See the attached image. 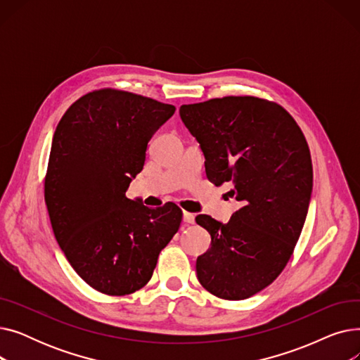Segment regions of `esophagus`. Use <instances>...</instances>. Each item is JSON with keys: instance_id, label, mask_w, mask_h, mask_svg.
Listing matches in <instances>:
<instances>
[{"instance_id": "1", "label": "esophagus", "mask_w": 360, "mask_h": 360, "mask_svg": "<svg viewBox=\"0 0 360 360\" xmlns=\"http://www.w3.org/2000/svg\"><path fill=\"white\" fill-rule=\"evenodd\" d=\"M184 221L193 224L195 221V214H193L190 212H184Z\"/></svg>"}]
</instances>
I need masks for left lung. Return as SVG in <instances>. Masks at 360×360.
<instances>
[{
	"instance_id": "1",
	"label": "left lung",
	"mask_w": 360,
	"mask_h": 360,
	"mask_svg": "<svg viewBox=\"0 0 360 360\" xmlns=\"http://www.w3.org/2000/svg\"><path fill=\"white\" fill-rule=\"evenodd\" d=\"M179 115L205 158L214 185L232 184L242 207L228 223L200 214L210 233L197 258L201 286L226 300L266 289L290 259L308 213L312 160L304 132L276 102L224 96L182 105Z\"/></svg>"
}]
</instances>
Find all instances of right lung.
<instances>
[{
  "label": "right lung",
  "instance_id": "obj_1",
  "mask_svg": "<svg viewBox=\"0 0 360 360\" xmlns=\"http://www.w3.org/2000/svg\"><path fill=\"white\" fill-rule=\"evenodd\" d=\"M174 113V105L99 89L75 101L55 129L45 176L52 231L75 273L101 293L144 288L179 229L176 204L148 209L125 197L147 143Z\"/></svg>",
  "mask_w": 360,
  "mask_h": 360
}]
</instances>
